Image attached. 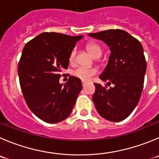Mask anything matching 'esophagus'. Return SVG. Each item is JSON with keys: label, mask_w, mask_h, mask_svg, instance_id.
<instances>
[{"label": "esophagus", "mask_w": 159, "mask_h": 159, "mask_svg": "<svg viewBox=\"0 0 159 159\" xmlns=\"http://www.w3.org/2000/svg\"><path fill=\"white\" fill-rule=\"evenodd\" d=\"M85 85H86V82H85V81H82V86L84 87H85Z\"/></svg>", "instance_id": "34e87169"}]
</instances>
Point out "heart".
Wrapping results in <instances>:
<instances>
[{
  "mask_svg": "<svg viewBox=\"0 0 159 159\" xmlns=\"http://www.w3.org/2000/svg\"><path fill=\"white\" fill-rule=\"evenodd\" d=\"M86 48L89 52L94 57L98 58L102 55V48L97 43L89 42L86 44ZM76 56V50L73 49L69 56V62L70 64H74L75 62ZM97 74V69L95 67H85V66H79L73 71V75L79 79L84 81H88L91 78Z\"/></svg>",
  "mask_w": 159,
  "mask_h": 159,
  "instance_id": "heart-1",
  "label": "heart"
}]
</instances>
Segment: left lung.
Listing matches in <instances>:
<instances>
[{"instance_id":"1","label":"left lung","mask_w":159,"mask_h":159,"mask_svg":"<svg viewBox=\"0 0 159 159\" xmlns=\"http://www.w3.org/2000/svg\"><path fill=\"white\" fill-rule=\"evenodd\" d=\"M110 47L109 61L100 78L107 85L94 84L93 100L102 118L120 121L129 116L143 91L147 63L142 44L122 30H107L88 34Z\"/></svg>"}]
</instances>
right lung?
Masks as SVG:
<instances>
[{
  "instance_id": "add662e5",
  "label": "right lung",
  "mask_w": 159,
  "mask_h": 159,
  "mask_svg": "<svg viewBox=\"0 0 159 159\" xmlns=\"http://www.w3.org/2000/svg\"><path fill=\"white\" fill-rule=\"evenodd\" d=\"M82 38L45 32L26 44L18 65L19 83L30 111L42 121L57 123L72 111L82 89L79 78L70 76L59 84L63 69H67L69 56Z\"/></svg>"
}]
</instances>
